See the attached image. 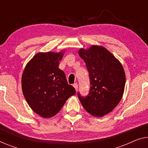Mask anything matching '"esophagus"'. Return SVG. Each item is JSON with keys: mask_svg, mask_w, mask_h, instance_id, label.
Instances as JSON below:
<instances>
[{"mask_svg": "<svg viewBox=\"0 0 148 148\" xmlns=\"http://www.w3.org/2000/svg\"><path fill=\"white\" fill-rule=\"evenodd\" d=\"M73 86L74 87V88H75V90H76V91H77V90H78V84L77 83H75V84H73Z\"/></svg>", "mask_w": 148, "mask_h": 148, "instance_id": "esophagus-1", "label": "esophagus"}]
</instances>
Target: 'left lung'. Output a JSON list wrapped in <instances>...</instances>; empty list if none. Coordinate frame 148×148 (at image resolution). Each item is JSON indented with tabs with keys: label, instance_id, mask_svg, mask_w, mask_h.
<instances>
[{
	"label": "left lung",
	"instance_id": "obj_1",
	"mask_svg": "<svg viewBox=\"0 0 148 148\" xmlns=\"http://www.w3.org/2000/svg\"><path fill=\"white\" fill-rule=\"evenodd\" d=\"M78 54L89 72L90 90L88 96L80 101L88 113L102 117L111 112L120 103L124 92L125 74L122 64L102 46L92 45L80 48Z\"/></svg>",
	"mask_w": 148,
	"mask_h": 148
}]
</instances>
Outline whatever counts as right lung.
Wrapping results in <instances>:
<instances>
[{
    "instance_id": "obj_1",
    "label": "right lung",
    "mask_w": 148,
    "mask_h": 148,
    "mask_svg": "<svg viewBox=\"0 0 148 148\" xmlns=\"http://www.w3.org/2000/svg\"><path fill=\"white\" fill-rule=\"evenodd\" d=\"M65 50L38 52L26 64L22 75V90L35 113L50 118L59 112L70 96L76 94L58 68Z\"/></svg>"
}]
</instances>
